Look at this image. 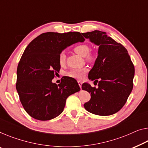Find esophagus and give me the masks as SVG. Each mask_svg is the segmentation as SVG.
<instances>
[{
    "label": "esophagus",
    "instance_id": "esophagus-1",
    "mask_svg": "<svg viewBox=\"0 0 148 148\" xmlns=\"http://www.w3.org/2000/svg\"><path fill=\"white\" fill-rule=\"evenodd\" d=\"M78 83L79 86H80V88H81V87H82V82H81V81H78Z\"/></svg>",
    "mask_w": 148,
    "mask_h": 148
}]
</instances>
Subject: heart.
Masks as SVG:
<instances>
[{
  "instance_id": "b5f03b06",
  "label": "heart",
  "mask_w": 148,
  "mask_h": 148,
  "mask_svg": "<svg viewBox=\"0 0 148 148\" xmlns=\"http://www.w3.org/2000/svg\"><path fill=\"white\" fill-rule=\"evenodd\" d=\"M90 50V46L87 45H81L76 46L74 48V51L82 56H86V60L88 62H92L96 59V54L93 52H89ZM59 63L60 65L64 64L66 61V55L64 52H61L58 57ZM88 71L87 68H74L69 70L66 72V76L70 78H73L75 79H82L84 76L85 74Z\"/></svg>"
}]
</instances>
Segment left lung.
Instances as JSON below:
<instances>
[{"label":"left lung","instance_id":"left-lung-1","mask_svg":"<svg viewBox=\"0 0 148 148\" xmlns=\"http://www.w3.org/2000/svg\"><path fill=\"white\" fill-rule=\"evenodd\" d=\"M82 34L99 46L98 57L88 74V78L98 82V87L83 84L82 90L91 94L84 106L96 115H112L122 109L133 89L134 66L126 48L106 32L94 30Z\"/></svg>","mask_w":148,"mask_h":148}]
</instances>
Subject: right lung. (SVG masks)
<instances>
[{
  "label": "right lung",
  "instance_id": "right-lung-1",
  "mask_svg": "<svg viewBox=\"0 0 148 148\" xmlns=\"http://www.w3.org/2000/svg\"><path fill=\"white\" fill-rule=\"evenodd\" d=\"M84 38L78 32H45L27 46L17 68L16 88L25 111L38 120L56 118L63 112L69 96L80 91L74 78L57 85L52 80L59 72L58 57L67 46Z\"/></svg>",
  "mask_w": 148,
  "mask_h": 148
}]
</instances>
